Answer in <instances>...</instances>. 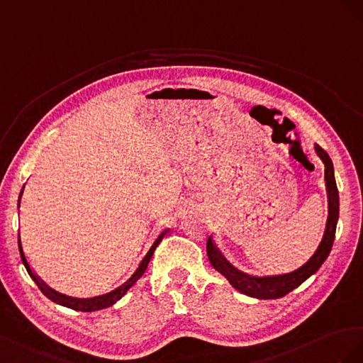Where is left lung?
<instances>
[{
	"mask_svg": "<svg viewBox=\"0 0 363 363\" xmlns=\"http://www.w3.org/2000/svg\"><path fill=\"white\" fill-rule=\"evenodd\" d=\"M316 153L319 158L325 164V185H327V193H328V219L325 233L323 237V242L318 246L316 252L310 260L301 266L296 271L284 275H275V277H252L247 275L239 269H235L226 258L222 255V252L217 250V246L208 237V242H206V254H208L210 263L216 269L217 272H220L231 286L237 291L252 296L258 299H277L292 292L299 284H303L308 277H312L318 269L323 266V263L327 260V257L331 251V246L335 242V234H336V225L339 219V191L336 187V179H335V170H333V162H331L328 153L320 147L315 146Z\"/></svg>",
	"mask_w": 363,
	"mask_h": 363,
	"instance_id": "8db88e82",
	"label": "left lung"
}]
</instances>
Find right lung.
<instances>
[{
	"instance_id": "obj_1",
	"label": "right lung",
	"mask_w": 363,
	"mask_h": 363,
	"mask_svg": "<svg viewBox=\"0 0 363 363\" xmlns=\"http://www.w3.org/2000/svg\"><path fill=\"white\" fill-rule=\"evenodd\" d=\"M23 190H24V189H23ZM23 190H21L19 199H21V196H23ZM18 206H19V202H18ZM165 233H167V230H165L164 233H161L158 239L155 240V243L152 245V247L149 250V252L146 254V257L143 258V262L140 263V266H138V269L135 271V274H133V275L128 279L126 283L121 284L120 287H117L116 291H112V292H109V294H106V295L94 296V298H71V296L62 295V294L53 291V289L48 287V286L43 281V279H40V278L33 272V269L30 267V263L27 262V257H26L24 250H23V243H21V239H19V233H18V246H19L21 258H23V263H24V266H26V269H27L28 275L32 277V279L36 283V286L39 287V291L43 292L48 299H51V301H53V303L60 304V306H64V307H68V308H72V310H79V312H94V310H101V308H106V307H111L112 304H116V303L118 301V299H120L124 294H126L133 284H135V283L138 281L140 277L144 274V271H146V267H147V264H149V262H150V258H152L155 250H157V246L160 245V242L162 240V237L165 235Z\"/></svg>"
}]
</instances>
